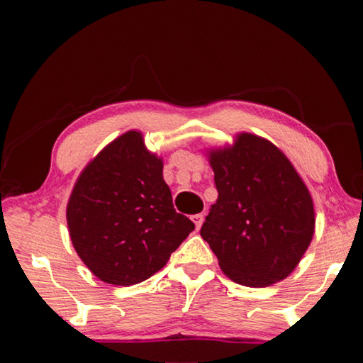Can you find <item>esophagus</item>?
I'll return each mask as SVG.
<instances>
[{
    "mask_svg": "<svg viewBox=\"0 0 363 363\" xmlns=\"http://www.w3.org/2000/svg\"><path fill=\"white\" fill-rule=\"evenodd\" d=\"M203 219H205V216L201 213L200 214H194V216H192V220H194V224L196 227V230H199L200 227H201V224H203Z\"/></svg>",
    "mask_w": 363,
    "mask_h": 363,
    "instance_id": "1",
    "label": "esophagus"
}]
</instances>
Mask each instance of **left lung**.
<instances>
[{
  "instance_id": "8db88e82",
  "label": "left lung",
  "mask_w": 363,
  "mask_h": 363,
  "mask_svg": "<svg viewBox=\"0 0 363 363\" xmlns=\"http://www.w3.org/2000/svg\"><path fill=\"white\" fill-rule=\"evenodd\" d=\"M218 200L200 235L220 269L247 286H269L298 266L314 235V205L277 147L240 134L232 149L211 152Z\"/></svg>"
}]
</instances>
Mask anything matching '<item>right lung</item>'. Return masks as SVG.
<instances>
[{"mask_svg": "<svg viewBox=\"0 0 363 363\" xmlns=\"http://www.w3.org/2000/svg\"><path fill=\"white\" fill-rule=\"evenodd\" d=\"M67 224L91 272L123 286L152 277L195 229L176 213L162 160L136 131L115 139L84 168L67 205Z\"/></svg>", "mask_w": 363, "mask_h": 363, "instance_id": "right-lung-1", "label": "right lung"}]
</instances>
